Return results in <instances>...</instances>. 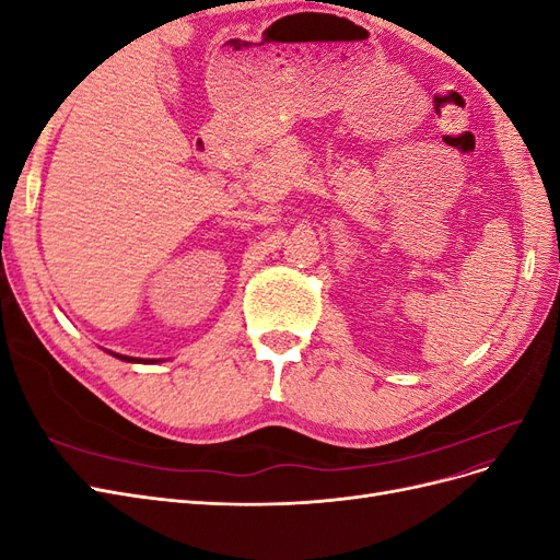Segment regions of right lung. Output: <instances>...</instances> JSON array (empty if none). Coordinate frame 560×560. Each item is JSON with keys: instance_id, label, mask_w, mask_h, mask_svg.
<instances>
[{"instance_id": "add662e5", "label": "right lung", "mask_w": 560, "mask_h": 560, "mask_svg": "<svg viewBox=\"0 0 560 560\" xmlns=\"http://www.w3.org/2000/svg\"><path fill=\"white\" fill-rule=\"evenodd\" d=\"M116 360H124V362H132V364H140V362H144V364H156V362H163V360H140V358H128V354H118V352H112Z\"/></svg>"}]
</instances>
